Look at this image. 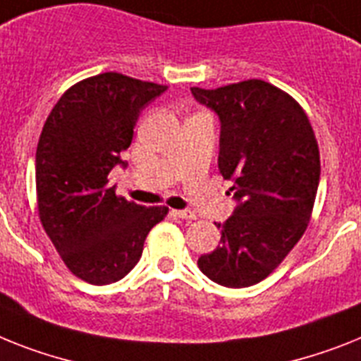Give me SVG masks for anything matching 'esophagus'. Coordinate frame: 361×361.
<instances>
[{
    "mask_svg": "<svg viewBox=\"0 0 361 361\" xmlns=\"http://www.w3.org/2000/svg\"><path fill=\"white\" fill-rule=\"evenodd\" d=\"M172 214L178 218H183V220H196V213L190 211V209H180V211H172Z\"/></svg>",
    "mask_w": 361,
    "mask_h": 361,
    "instance_id": "esophagus-1",
    "label": "esophagus"
}]
</instances>
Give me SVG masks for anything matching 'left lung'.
I'll use <instances>...</instances> for the list:
<instances>
[{
    "label": "left lung",
    "instance_id": "8db88e82",
    "mask_svg": "<svg viewBox=\"0 0 361 361\" xmlns=\"http://www.w3.org/2000/svg\"><path fill=\"white\" fill-rule=\"evenodd\" d=\"M190 92L220 119L218 169L237 200L216 224L220 246L198 266L227 288L253 286L307 231L321 172L316 135L299 102L264 80Z\"/></svg>",
    "mask_w": 361,
    "mask_h": 361
}]
</instances>
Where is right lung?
<instances>
[{
  "instance_id": "obj_1",
  "label": "right lung",
  "mask_w": 361,
  "mask_h": 361,
  "mask_svg": "<svg viewBox=\"0 0 361 361\" xmlns=\"http://www.w3.org/2000/svg\"><path fill=\"white\" fill-rule=\"evenodd\" d=\"M166 86L121 73L84 78L51 110L36 148V200L47 237L73 275L110 284L137 264L169 207L115 195L108 174L132 143L139 114Z\"/></svg>"
}]
</instances>
